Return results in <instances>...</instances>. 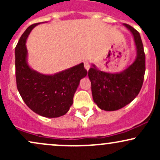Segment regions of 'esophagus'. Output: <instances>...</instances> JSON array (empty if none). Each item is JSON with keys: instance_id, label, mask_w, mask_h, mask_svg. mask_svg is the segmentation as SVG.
I'll return each mask as SVG.
<instances>
[{"instance_id": "obj_1", "label": "esophagus", "mask_w": 160, "mask_h": 160, "mask_svg": "<svg viewBox=\"0 0 160 160\" xmlns=\"http://www.w3.org/2000/svg\"><path fill=\"white\" fill-rule=\"evenodd\" d=\"M84 68H85V69L86 71H89V68H90V65H89V63L88 62H84Z\"/></svg>"}]
</instances>
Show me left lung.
Wrapping results in <instances>:
<instances>
[{
  "label": "left lung",
  "mask_w": 160,
  "mask_h": 160,
  "mask_svg": "<svg viewBox=\"0 0 160 160\" xmlns=\"http://www.w3.org/2000/svg\"><path fill=\"white\" fill-rule=\"evenodd\" d=\"M123 25L133 37L136 50L135 61L120 72L101 71L94 64L88 71L93 101L100 109L106 111H117L132 102L144 81L145 54L141 36L132 26L127 24Z\"/></svg>",
  "instance_id": "1"
}]
</instances>
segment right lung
<instances>
[{
  "instance_id": "right-lung-1",
  "label": "right lung",
  "mask_w": 160,
  "mask_h": 160,
  "mask_svg": "<svg viewBox=\"0 0 160 160\" xmlns=\"http://www.w3.org/2000/svg\"><path fill=\"white\" fill-rule=\"evenodd\" d=\"M40 23L30 25L23 33L15 49L16 86L22 98L34 113L55 118L65 115L73 104V98L81 79L87 71L80 63L53 74L35 71L28 62L27 38Z\"/></svg>"
}]
</instances>
